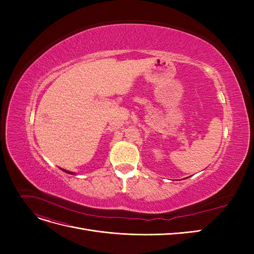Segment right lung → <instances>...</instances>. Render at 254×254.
<instances>
[{
    "mask_svg": "<svg viewBox=\"0 0 254 254\" xmlns=\"http://www.w3.org/2000/svg\"><path fill=\"white\" fill-rule=\"evenodd\" d=\"M64 172H65V173H67V174H71V175H73L74 173H71V172H68V171H65V170H63Z\"/></svg>",
    "mask_w": 254,
    "mask_h": 254,
    "instance_id": "obj_1",
    "label": "right lung"
}]
</instances>
